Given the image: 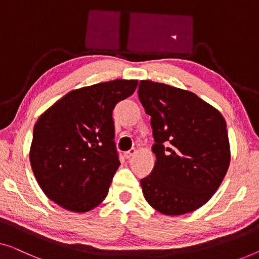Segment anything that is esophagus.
Listing matches in <instances>:
<instances>
[{"mask_svg": "<svg viewBox=\"0 0 259 259\" xmlns=\"http://www.w3.org/2000/svg\"><path fill=\"white\" fill-rule=\"evenodd\" d=\"M136 153H137V151H136V149H134V148L130 149L128 152L125 153V157H126V159H131V157H132L134 154H136Z\"/></svg>", "mask_w": 259, "mask_h": 259, "instance_id": "esophagus-1", "label": "esophagus"}]
</instances>
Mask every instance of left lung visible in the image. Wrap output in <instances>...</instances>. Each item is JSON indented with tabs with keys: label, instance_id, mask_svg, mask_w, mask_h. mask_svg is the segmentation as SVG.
I'll return each mask as SVG.
<instances>
[{
	"label": "left lung",
	"instance_id": "left-lung-1",
	"mask_svg": "<svg viewBox=\"0 0 259 259\" xmlns=\"http://www.w3.org/2000/svg\"><path fill=\"white\" fill-rule=\"evenodd\" d=\"M139 99L151 115L155 164L140 181L146 201L163 215L201 208L222 183L230 164L227 123L195 93L141 80Z\"/></svg>",
	"mask_w": 259,
	"mask_h": 259
}]
</instances>
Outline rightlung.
I'll return each instance as SVG.
<instances>
[{
	"mask_svg": "<svg viewBox=\"0 0 259 259\" xmlns=\"http://www.w3.org/2000/svg\"><path fill=\"white\" fill-rule=\"evenodd\" d=\"M137 86L138 80L115 79L72 90L40 114L30 164L40 189L56 204L86 212L106 197L120 164L112 112Z\"/></svg>",
	"mask_w": 259,
	"mask_h": 259,
	"instance_id": "right-lung-1",
	"label": "right lung"
}]
</instances>
